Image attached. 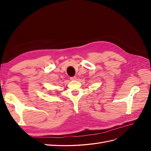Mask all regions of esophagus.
<instances>
[{"label":"esophagus","mask_w":151,"mask_h":151,"mask_svg":"<svg viewBox=\"0 0 151 151\" xmlns=\"http://www.w3.org/2000/svg\"><path fill=\"white\" fill-rule=\"evenodd\" d=\"M70 79L71 81H75V80H76V79H77V77H76V76L71 77H70Z\"/></svg>","instance_id":"esophagus-1"}]
</instances>
